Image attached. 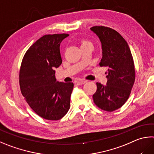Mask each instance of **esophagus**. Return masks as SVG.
Masks as SVG:
<instances>
[{
	"label": "esophagus",
	"mask_w": 154,
	"mask_h": 154,
	"mask_svg": "<svg viewBox=\"0 0 154 154\" xmlns=\"http://www.w3.org/2000/svg\"><path fill=\"white\" fill-rule=\"evenodd\" d=\"M76 83H77V85H81L85 84V83H87V81L86 80H79V81H77Z\"/></svg>",
	"instance_id": "34e87169"
}]
</instances>
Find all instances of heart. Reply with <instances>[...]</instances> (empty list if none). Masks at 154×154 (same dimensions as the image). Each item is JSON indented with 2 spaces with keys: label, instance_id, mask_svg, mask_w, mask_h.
Wrapping results in <instances>:
<instances>
[{
  "label": "heart",
  "instance_id": "obj_1",
  "mask_svg": "<svg viewBox=\"0 0 154 154\" xmlns=\"http://www.w3.org/2000/svg\"><path fill=\"white\" fill-rule=\"evenodd\" d=\"M90 44V43H89V42L86 41V40H83V41L82 42V45H81V46H84V45H86V44Z\"/></svg>",
  "mask_w": 154,
  "mask_h": 154
}]
</instances>
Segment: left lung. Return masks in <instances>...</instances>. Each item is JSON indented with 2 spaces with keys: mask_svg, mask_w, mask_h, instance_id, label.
<instances>
[{
  "mask_svg": "<svg viewBox=\"0 0 154 154\" xmlns=\"http://www.w3.org/2000/svg\"><path fill=\"white\" fill-rule=\"evenodd\" d=\"M102 44L100 66H108L106 85L96 83L94 102L102 110L112 112L122 107L130 96L135 79L133 58L127 42L113 29L104 26L90 28Z\"/></svg>",
  "mask_w": 154,
  "mask_h": 154,
  "instance_id": "left-lung-1",
  "label": "left lung"
}]
</instances>
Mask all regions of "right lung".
<instances>
[{
  "label": "right lung",
  "instance_id": "obj_1",
  "mask_svg": "<svg viewBox=\"0 0 154 154\" xmlns=\"http://www.w3.org/2000/svg\"><path fill=\"white\" fill-rule=\"evenodd\" d=\"M69 34L45 35L27 50L19 72L21 94L31 108L50 121L62 119L70 108L72 83L58 82L55 68L62 63L60 45Z\"/></svg>",
  "mask_w": 154,
  "mask_h": 154
}]
</instances>
